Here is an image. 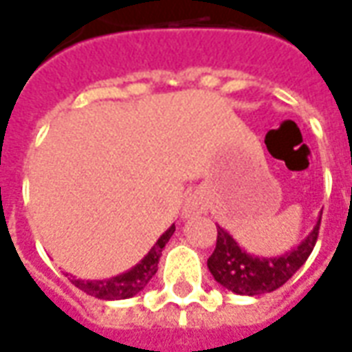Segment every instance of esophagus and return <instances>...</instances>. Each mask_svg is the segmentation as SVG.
I'll return each mask as SVG.
<instances>
[{
  "label": "esophagus",
  "mask_w": 352,
  "mask_h": 352,
  "mask_svg": "<svg viewBox=\"0 0 352 352\" xmlns=\"http://www.w3.org/2000/svg\"><path fill=\"white\" fill-rule=\"evenodd\" d=\"M201 213H207V204L204 199L199 198V196H190V198L186 199V204L183 207V214L186 219L198 217Z\"/></svg>",
  "instance_id": "obj_1"
}]
</instances>
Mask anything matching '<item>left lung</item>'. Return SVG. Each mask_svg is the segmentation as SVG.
<instances>
[{
	"mask_svg": "<svg viewBox=\"0 0 352 352\" xmlns=\"http://www.w3.org/2000/svg\"><path fill=\"white\" fill-rule=\"evenodd\" d=\"M320 217L300 245L280 256H256L239 247L228 230L217 226V247L207 260L214 280L239 296H260L283 287L309 258L317 243Z\"/></svg>",
	"mask_w": 352,
	"mask_h": 352,
	"instance_id": "1",
	"label": "left lung"
}]
</instances>
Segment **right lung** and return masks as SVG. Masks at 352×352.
<instances>
[{
	"mask_svg": "<svg viewBox=\"0 0 352 352\" xmlns=\"http://www.w3.org/2000/svg\"><path fill=\"white\" fill-rule=\"evenodd\" d=\"M175 232V224H171L160 237L158 241L153 245V249L146 252L145 256L141 258L139 264H135L133 267H130L128 272L120 273V275H115V277H109V279H94V280H85L77 279L73 275H67L72 277V283L77 288H80L82 292L98 298V300H126V298H131V296L139 294L143 288L148 285V280L153 279L154 273L158 272V260L162 256V251L168 243L171 236Z\"/></svg>",
	"mask_w": 352,
	"mask_h": 352,
	"instance_id": "add662e5",
	"label": "right lung"
}]
</instances>
